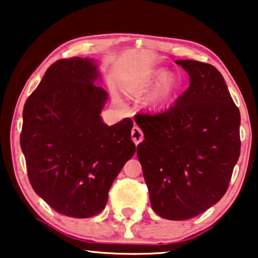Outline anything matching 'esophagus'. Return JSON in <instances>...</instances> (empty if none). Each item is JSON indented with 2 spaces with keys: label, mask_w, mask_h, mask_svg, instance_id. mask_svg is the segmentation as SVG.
Listing matches in <instances>:
<instances>
[{
  "label": "esophagus",
  "mask_w": 258,
  "mask_h": 258,
  "mask_svg": "<svg viewBox=\"0 0 258 258\" xmlns=\"http://www.w3.org/2000/svg\"><path fill=\"white\" fill-rule=\"evenodd\" d=\"M132 140L134 141V143L139 144L140 142H142L143 141V133L142 130H141L139 126H134L133 130H132Z\"/></svg>",
  "instance_id": "esophagus-1"
}]
</instances>
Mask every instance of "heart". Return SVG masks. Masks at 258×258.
Masks as SVG:
<instances>
[{
	"label": "heart",
	"mask_w": 258,
	"mask_h": 258,
	"mask_svg": "<svg viewBox=\"0 0 258 258\" xmlns=\"http://www.w3.org/2000/svg\"><path fill=\"white\" fill-rule=\"evenodd\" d=\"M161 77L160 82L157 84V90H156V98L157 100H162V98L169 97L174 93L177 88V77L171 73H165L163 70H156L153 74V79H158Z\"/></svg>",
	"instance_id": "b5f03b06"
}]
</instances>
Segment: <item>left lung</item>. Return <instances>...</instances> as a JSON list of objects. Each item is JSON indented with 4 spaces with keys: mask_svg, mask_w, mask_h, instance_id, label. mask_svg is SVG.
I'll return each instance as SVG.
<instances>
[{
    "mask_svg": "<svg viewBox=\"0 0 258 258\" xmlns=\"http://www.w3.org/2000/svg\"><path fill=\"white\" fill-rule=\"evenodd\" d=\"M190 86L157 114H137L144 134L137 157L158 216L188 220L225 192L241 151V115L221 73L208 63L177 59Z\"/></svg>",
    "mask_w": 258,
    "mask_h": 258,
    "instance_id": "left-lung-1",
    "label": "left lung"
}]
</instances>
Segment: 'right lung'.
Returning a JSON list of instances; mask_svg holds the SVG:
<instances>
[{"label": "right lung", "mask_w": 258, "mask_h": 258, "mask_svg": "<svg viewBox=\"0 0 258 258\" xmlns=\"http://www.w3.org/2000/svg\"><path fill=\"white\" fill-rule=\"evenodd\" d=\"M91 58L58 59L49 67L23 108L21 149L34 191L66 216L93 217L134 156L133 121L108 126L101 110L108 94Z\"/></svg>", "instance_id": "1"}]
</instances>
